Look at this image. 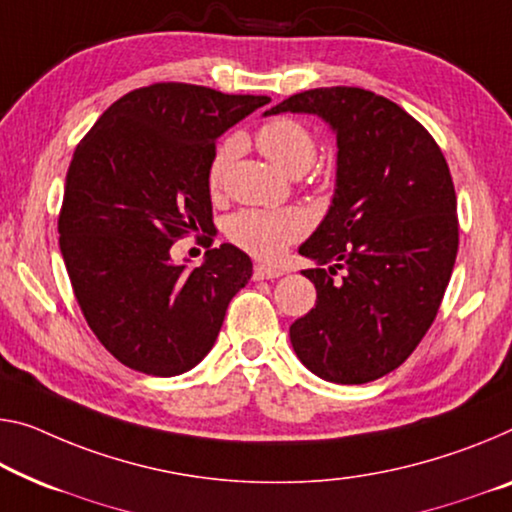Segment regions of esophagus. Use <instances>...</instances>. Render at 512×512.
Returning <instances> with one entry per match:
<instances>
[{
    "label": "esophagus",
    "instance_id": "esophagus-1",
    "mask_svg": "<svg viewBox=\"0 0 512 512\" xmlns=\"http://www.w3.org/2000/svg\"><path fill=\"white\" fill-rule=\"evenodd\" d=\"M283 272H286V270H283V267H274V265L258 263V265L254 267V279H277V277H281Z\"/></svg>",
    "mask_w": 512,
    "mask_h": 512
}]
</instances>
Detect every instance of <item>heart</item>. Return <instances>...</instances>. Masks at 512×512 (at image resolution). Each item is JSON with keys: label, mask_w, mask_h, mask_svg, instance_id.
I'll return each mask as SVG.
<instances>
[{"label": "heart", "mask_w": 512, "mask_h": 512, "mask_svg": "<svg viewBox=\"0 0 512 512\" xmlns=\"http://www.w3.org/2000/svg\"><path fill=\"white\" fill-rule=\"evenodd\" d=\"M256 144L261 153L270 160L274 167H279L286 174L295 171H306L316 160V139L304 123L295 119H274L265 123L256 132ZM235 144L226 141L217 148L208 169V185L217 190L222 185L226 167L233 155ZM309 229L306 215L297 208H281V210H240L226 222V235L240 249L249 251L251 256L258 258H277L281 256L290 242L302 238L304 231Z\"/></svg>", "instance_id": "1"}]
</instances>
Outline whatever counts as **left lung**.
<instances>
[{"instance_id":"1","label":"left lung","mask_w":512,"mask_h":512,"mask_svg":"<svg viewBox=\"0 0 512 512\" xmlns=\"http://www.w3.org/2000/svg\"><path fill=\"white\" fill-rule=\"evenodd\" d=\"M313 114L336 135L332 206L300 254L316 309L290 325L295 355L336 384H364L412 355L458 254L451 171L403 107L355 86L290 96L263 116ZM343 269L341 278H336Z\"/></svg>"}]
</instances>
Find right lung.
<instances>
[{
    "label": "right lung",
    "mask_w": 512,
    "mask_h": 512,
    "mask_svg": "<svg viewBox=\"0 0 512 512\" xmlns=\"http://www.w3.org/2000/svg\"><path fill=\"white\" fill-rule=\"evenodd\" d=\"M270 102L162 82L125 93L77 144L59 247L98 341L155 377L190 371L217 341L251 258L224 242L199 267L171 258L185 233L212 229L215 141Z\"/></svg>",
    "instance_id": "add662e5"
}]
</instances>
